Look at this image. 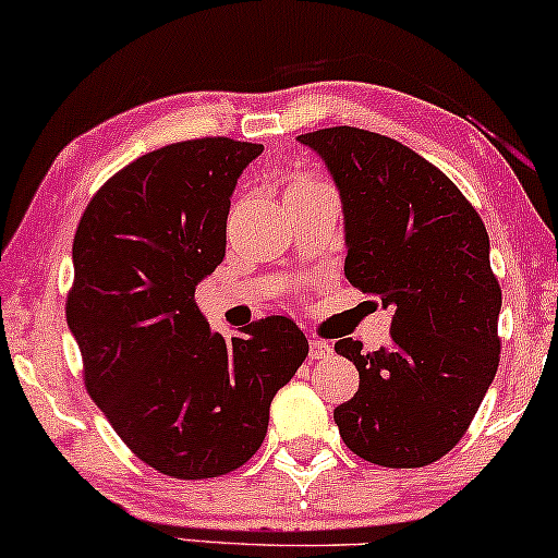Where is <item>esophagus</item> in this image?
I'll return each instance as SVG.
<instances>
[{
  "mask_svg": "<svg viewBox=\"0 0 558 558\" xmlns=\"http://www.w3.org/2000/svg\"><path fill=\"white\" fill-rule=\"evenodd\" d=\"M330 353L332 349L325 341H320V338H313V341H310V359L323 361V359H330Z\"/></svg>",
  "mask_w": 558,
  "mask_h": 558,
  "instance_id": "1",
  "label": "esophagus"
}]
</instances>
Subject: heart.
Here are the masks:
<instances>
[{"label":"heart","mask_w":558,"mask_h":558,"mask_svg":"<svg viewBox=\"0 0 558 558\" xmlns=\"http://www.w3.org/2000/svg\"><path fill=\"white\" fill-rule=\"evenodd\" d=\"M300 182H307V179H300Z\"/></svg>","instance_id":"1"}]
</instances>
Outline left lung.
<instances>
[{
  "label": "left lung",
  "instance_id": "left-lung-1",
  "mask_svg": "<svg viewBox=\"0 0 558 558\" xmlns=\"http://www.w3.org/2000/svg\"><path fill=\"white\" fill-rule=\"evenodd\" d=\"M296 141L341 190L345 279L395 310L387 349L336 343L359 368V392L332 417L364 461L428 466L464 436L500 364L487 228L444 171L395 137L341 125Z\"/></svg>",
  "mask_w": 558,
  "mask_h": 558
}]
</instances>
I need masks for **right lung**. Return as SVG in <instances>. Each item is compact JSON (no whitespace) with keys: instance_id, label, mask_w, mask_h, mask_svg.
<instances>
[{"instance_id":"1","label":"right lung","mask_w":558,"mask_h":558,"mask_svg":"<svg viewBox=\"0 0 558 558\" xmlns=\"http://www.w3.org/2000/svg\"><path fill=\"white\" fill-rule=\"evenodd\" d=\"M262 150L233 137L150 150L107 179L74 235L66 320L86 392L122 444L173 480L243 466L264 444L274 395L310 351L284 315L228 341L194 302L226 258L238 177Z\"/></svg>"}]
</instances>
